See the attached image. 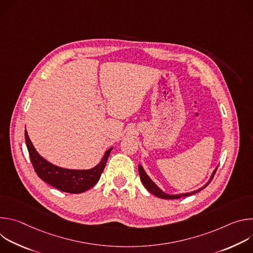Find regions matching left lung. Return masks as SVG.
<instances>
[{"label":"left lung","instance_id":"8db88e82","mask_svg":"<svg viewBox=\"0 0 253 253\" xmlns=\"http://www.w3.org/2000/svg\"><path fill=\"white\" fill-rule=\"evenodd\" d=\"M218 168V167H217ZM217 168H216L214 171H213V173H212V175H211V178H210V180L208 181V183L206 184V185H204L203 187H201L200 189H198V190H196V191H193V192H191V193H184V194H176V195H169V194H166V193H164L162 190H160L158 187H157V185L152 181V180L148 177V175L145 173V171H144V169L142 168V166L141 165H139V167H138V170H139V175H140V179H141V181H142V183H143V185L145 186V188L150 192V193H152V194H154L155 196H157V197H159V198H162V199H178V198H181V197H186V196H189V195H192V194H195V193H197V192H199L200 190H202L203 188H205L209 183H210V181L211 180L213 179V177H214V175H215V172H216V170H217Z\"/></svg>","mask_w":253,"mask_h":253}]
</instances>
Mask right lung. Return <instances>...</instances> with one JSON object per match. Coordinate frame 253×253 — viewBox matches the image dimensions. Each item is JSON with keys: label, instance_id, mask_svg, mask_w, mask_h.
Segmentation results:
<instances>
[{"label": "right lung", "instance_id": "right-lung-1", "mask_svg": "<svg viewBox=\"0 0 253 253\" xmlns=\"http://www.w3.org/2000/svg\"><path fill=\"white\" fill-rule=\"evenodd\" d=\"M25 141L32 165L43 181L61 191L74 194L82 193L92 188L98 182L112 150V148L108 150L101 162L92 169L69 170L57 167L41 157L34 148L27 131H25Z\"/></svg>", "mask_w": 253, "mask_h": 253}]
</instances>
